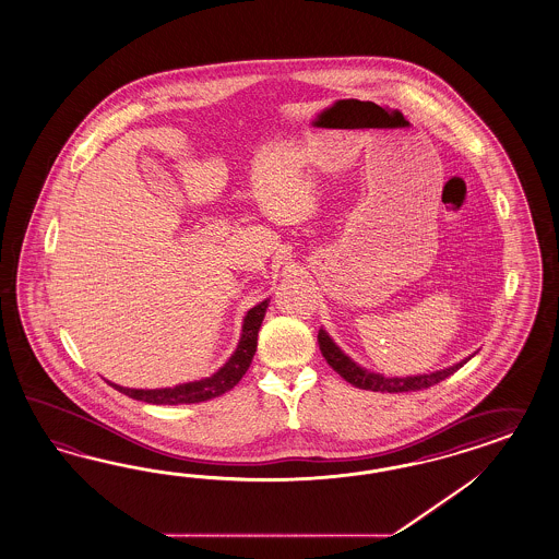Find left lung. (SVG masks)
<instances>
[{"instance_id":"1","label":"left lung","mask_w":559,"mask_h":559,"mask_svg":"<svg viewBox=\"0 0 559 559\" xmlns=\"http://www.w3.org/2000/svg\"><path fill=\"white\" fill-rule=\"evenodd\" d=\"M318 344H320L322 357L326 358L330 367L338 372L344 381H348L350 385L358 386V389L381 391V393H403V391L428 389V386L444 381L450 374H454L460 367H464L474 357L471 355V357L462 358L460 362L448 367V369H442V371L424 372V374H412V377H385L381 372H372L360 367L348 355H344L341 346L330 338L329 332L324 329L318 330Z\"/></svg>"}]
</instances>
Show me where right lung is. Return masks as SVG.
<instances>
[{"label": "right lung", "instance_id": "add662e5", "mask_svg": "<svg viewBox=\"0 0 559 559\" xmlns=\"http://www.w3.org/2000/svg\"><path fill=\"white\" fill-rule=\"evenodd\" d=\"M270 300L259 301L243 318L241 326V338L230 355L229 360L213 372L211 377H204L199 381H188L176 386H164V389H129V386L115 385L119 393L128 395L131 400L145 401L152 405H180V403H201V401L215 400L218 395L227 393L233 386L243 379L245 372L249 369L253 355L258 350V332L261 322L267 312Z\"/></svg>", "mask_w": 559, "mask_h": 559}]
</instances>
